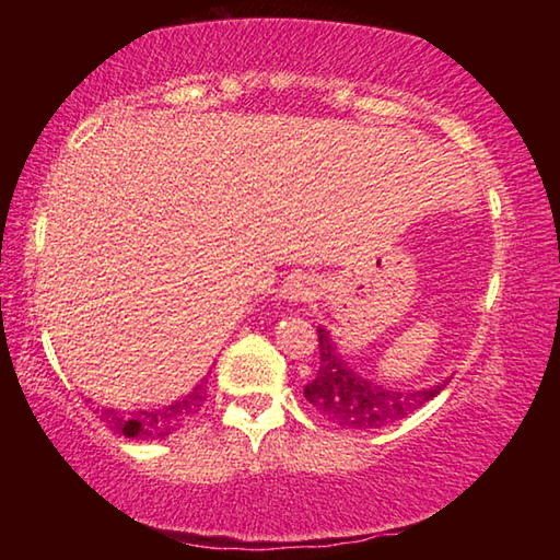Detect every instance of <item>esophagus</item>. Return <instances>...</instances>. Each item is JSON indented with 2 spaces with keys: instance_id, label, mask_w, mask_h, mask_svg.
<instances>
[{
  "instance_id": "esophagus-1",
  "label": "esophagus",
  "mask_w": 560,
  "mask_h": 560,
  "mask_svg": "<svg viewBox=\"0 0 560 560\" xmlns=\"http://www.w3.org/2000/svg\"><path fill=\"white\" fill-rule=\"evenodd\" d=\"M281 296L293 303V306H296V303H306L316 296V283L308 277H293L283 283Z\"/></svg>"
}]
</instances>
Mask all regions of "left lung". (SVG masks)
<instances>
[{
	"label": "left lung",
	"mask_w": 560,
	"mask_h": 560,
	"mask_svg": "<svg viewBox=\"0 0 560 560\" xmlns=\"http://www.w3.org/2000/svg\"><path fill=\"white\" fill-rule=\"evenodd\" d=\"M318 348L320 365L314 381L303 387V397L326 417L328 422L346 430H377L393 424L402 417L420 410L432 397H438L452 377L434 383L420 390H397V387H383L363 375H358L343 358L326 328L318 326Z\"/></svg>",
	"instance_id": "left-lung-1"
}]
</instances>
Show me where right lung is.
Instances as JSON below:
<instances>
[{
  "label": "right lung",
  "mask_w": 560,
  "mask_h": 560,
  "mask_svg": "<svg viewBox=\"0 0 560 560\" xmlns=\"http://www.w3.org/2000/svg\"><path fill=\"white\" fill-rule=\"evenodd\" d=\"M205 393H207V377H202V383H197L192 390L179 397V400L170 402L165 407H153V410H132V412L106 407V410L101 412L113 430L122 432L130 440L132 438L165 440L170 434H175L179 428H185V424L200 412V407L207 397Z\"/></svg>",
  "instance_id": "obj_1"
}]
</instances>
